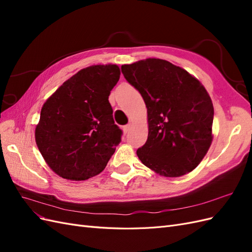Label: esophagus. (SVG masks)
Listing matches in <instances>:
<instances>
[{"label":"esophagus","mask_w":252,"mask_h":252,"mask_svg":"<svg viewBox=\"0 0 252 252\" xmlns=\"http://www.w3.org/2000/svg\"><path fill=\"white\" fill-rule=\"evenodd\" d=\"M131 128H132V124L129 123V124H127V125H125V126L123 127V130H124L125 133H127V132H129V130H130Z\"/></svg>","instance_id":"esophagus-1"}]
</instances>
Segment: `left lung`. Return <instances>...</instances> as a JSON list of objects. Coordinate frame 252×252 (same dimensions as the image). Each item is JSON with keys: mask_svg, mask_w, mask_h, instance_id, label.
<instances>
[{"mask_svg": "<svg viewBox=\"0 0 252 252\" xmlns=\"http://www.w3.org/2000/svg\"><path fill=\"white\" fill-rule=\"evenodd\" d=\"M147 107L148 138L136 150L141 162L168 178L201 163L212 142L213 105L207 90L185 69L161 59L122 66Z\"/></svg>", "mask_w": 252, "mask_h": 252, "instance_id": "8db88e82", "label": "left lung"}]
</instances>
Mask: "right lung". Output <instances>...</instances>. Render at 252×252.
I'll return each mask as SVG.
<instances>
[{
  "label": "right lung",
  "mask_w": 252,
  "mask_h": 252,
  "mask_svg": "<svg viewBox=\"0 0 252 252\" xmlns=\"http://www.w3.org/2000/svg\"><path fill=\"white\" fill-rule=\"evenodd\" d=\"M117 65H94L63 83L44 103L35 142L45 162L60 177L83 181L102 172L122 130L108 101L120 79Z\"/></svg>",
  "instance_id": "obj_1"
}]
</instances>
